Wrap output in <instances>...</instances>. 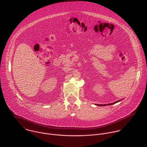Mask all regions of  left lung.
<instances>
[{"label": "left lung", "mask_w": 147, "mask_h": 147, "mask_svg": "<svg viewBox=\"0 0 147 147\" xmlns=\"http://www.w3.org/2000/svg\"><path fill=\"white\" fill-rule=\"evenodd\" d=\"M121 99H120V100H117V102H114V103H110V104H105V105H96V106H107V105H114V104H115V103H117V102H120V101H121Z\"/></svg>", "instance_id": "left-lung-1"}]
</instances>
